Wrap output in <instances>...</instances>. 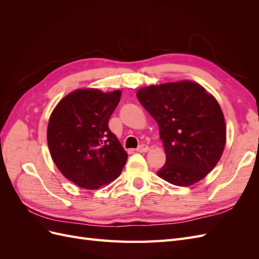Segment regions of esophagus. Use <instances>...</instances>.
<instances>
[{"instance_id": "1", "label": "esophagus", "mask_w": 259, "mask_h": 259, "mask_svg": "<svg viewBox=\"0 0 259 259\" xmlns=\"http://www.w3.org/2000/svg\"><path fill=\"white\" fill-rule=\"evenodd\" d=\"M149 150V147L147 146V145H140L137 149H136V151H138V152H147Z\"/></svg>"}]
</instances>
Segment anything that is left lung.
<instances>
[{
  "instance_id": "1",
  "label": "left lung",
  "mask_w": 259,
  "mask_h": 259,
  "mask_svg": "<svg viewBox=\"0 0 259 259\" xmlns=\"http://www.w3.org/2000/svg\"><path fill=\"white\" fill-rule=\"evenodd\" d=\"M136 96L159 125L166 162L158 176L182 187L204 178L226 144L225 117L217 100L191 81L147 86Z\"/></svg>"
}]
</instances>
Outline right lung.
<instances>
[{"label":"right lung","mask_w":259,"mask_h":259,"mask_svg":"<svg viewBox=\"0 0 259 259\" xmlns=\"http://www.w3.org/2000/svg\"><path fill=\"white\" fill-rule=\"evenodd\" d=\"M121 91L76 90L62 98L51 114L48 144L52 159L70 182L97 189L120 175L127 153L108 122Z\"/></svg>","instance_id":"right-lung-1"}]
</instances>
